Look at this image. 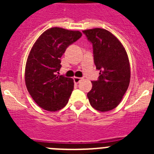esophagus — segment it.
<instances>
[{
  "label": "esophagus",
  "instance_id": "esophagus-1",
  "mask_svg": "<svg viewBox=\"0 0 154 154\" xmlns=\"http://www.w3.org/2000/svg\"><path fill=\"white\" fill-rule=\"evenodd\" d=\"M73 79H74L75 83H79V82L82 80V78H80V77H74Z\"/></svg>",
  "mask_w": 154,
  "mask_h": 154
}]
</instances>
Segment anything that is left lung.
Wrapping results in <instances>:
<instances>
[{
  "label": "left lung",
  "instance_id": "1",
  "mask_svg": "<svg viewBox=\"0 0 154 154\" xmlns=\"http://www.w3.org/2000/svg\"><path fill=\"white\" fill-rule=\"evenodd\" d=\"M92 43L94 62L100 70L97 81L87 96L100 112L112 110L120 103L130 81V65L125 48L110 31L103 28L82 31Z\"/></svg>",
  "mask_w": 154,
  "mask_h": 154
}]
</instances>
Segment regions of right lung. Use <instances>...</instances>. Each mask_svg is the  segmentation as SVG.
<instances>
[{
  "label": "right lung",
  "mask_w": 154,
  "mask_h": 154,
  "mask_svg": "<svg viewBox=\"0 0 154 154\" xmlns=\"http://www.w3.org/2000/svg\"><path fill=\"white\" fill-rule=\"evenodd\" d=\"M81 36L79 31L54 27L44 31L31 48L25 65V85L34 101L43 109L55 112L69 102L74 81L57 73L67 47Z\"/></svg>",
  "instance_id": "obj_1"
}]
</instances>
